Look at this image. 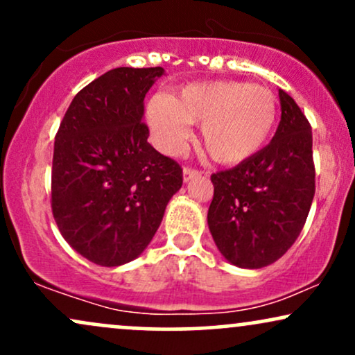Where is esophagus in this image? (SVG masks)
Segmentation results:
<instances>
[{
  "label": "esophagus",
  "mask_w": 355,
  "mask_h": 355,
  "mask_svg": "<svg viewBox=\"0 0 355 355\" xmlns=\"http://www.w3.org/2000/svg\"><path fill=\"white\" fill-rule=\"evenodd\" d=\"M200 173L202 172L198 168H193V166H185V168H183V180L189 182L193 177H198Z\"/></svg>",
  "instance_id": "esophagus-1"
}]
</instances>
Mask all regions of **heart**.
Listing matches in <instances>:
<instances>
[{"label":"heart","instance_id":"1","mask_svg":"<svg viewBox=\"0 0 355 355\" xmlns=\"http://www.w3.org/2000/svg\"><path fill=\"white\" fill-rule=\"evenodd\" d=\"M277 118L274 93L245 81H202L158 93L146 103V120L166 152L190 138V125L202 123V145L218 164L234 165L262 148Z\"/></svg>","mask_w":355,"mask_h":355}]
</instances>
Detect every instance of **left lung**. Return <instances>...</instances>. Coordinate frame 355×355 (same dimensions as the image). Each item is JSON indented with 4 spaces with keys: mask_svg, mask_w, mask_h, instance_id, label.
Listing matches in <instances>:
<instances>
[{
    "mask_svg": "<svg viewBox=\"0 0 355 355\" xmlns=\"http://www.w3.org/2000/svg\"><path fill=\"white\" fill-rule=\"evenodd\" d=\"M279 96L282 116L270 144L210 177L211 237L242 268L270 266L294 245L315 193L311 123L291 95L279 89Z\"/></svg>",
    "mask_w": 355,
    "mask_h": 355,
    "instance_id": "obj_1",
    "label": "left lung"
}]
</instances>
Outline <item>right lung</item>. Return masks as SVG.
<instances>
[{"instance_id": "right-lung-1", "label": "right lung", "mask_w": 355, "mask_h": 355, "mask_svg": "<svg viewBox=\"0 0 355 355\" xmlns=\"http://www.w3.org/2000/svg\"><path fill=\"white\" fill-rule=\"evenodd\" d=\"M164 68H115L68 107L55 137L51 211L70 245L103 267L137 259L183 183L182 166L146 141L144 100Z\"/></svg>"}]
</instances>
